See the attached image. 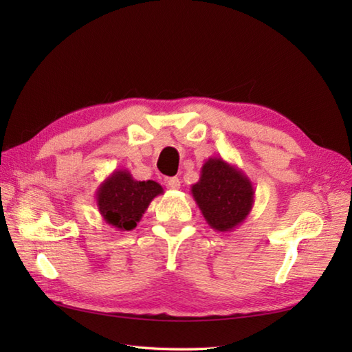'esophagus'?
<instances>
[{
    "instance_id": "34e87169",
    "label": "esophagus",
    "mask_w": 352,
    "mask_h": 352,
    "mask_svg": "<svg viewBox=\"0 0 352 352\" xmlns=\"http://www.w3.org/2000/svg\"><path fill=\"white\" fill-rule=\"evenodd\" d=\"M164 184H166V188L168 189H172V190H177V189H180V180H178V178H164Z\"/></svg>"
}]
</instances>
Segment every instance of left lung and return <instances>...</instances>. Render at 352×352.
Returning a JSON list of instances; mask_svg holds the SVG:
<instances>
[{
	"label": "left lung",
	"mask_w": 352,
	"mask_h": 352,
	"mask_svg": "<svg viewBox=\"0 0 352 352\" xmlns=\"http://www.w3.org/2000/svg\"><path fill=\"white\" fill-rule=\"evenodd\" d=\"M190 192L208 226L219 233H230L241 226L251 212L256 193L248 175L222 157L206 160Z\"/></svg>",
	"instance_id": "obj_1"
}]
</instances>
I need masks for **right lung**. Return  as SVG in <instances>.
Masks as SVG:
<instances>
[{
	"label": "right lung",
	"mask_w": 352,
	"mask_h": 352,
	"mask_svg": "<svg viewBox=\"0 0 352 352\" xmlns=\"http://www.w3.org/2000/svg\"><path fill=\"white\" fill-rule=\"evenodd\" d=\"M163 193L153 180H134L126 169H115L96 189V206L109 226L121 231L136 228L149 203Z\"/></svg>",
	"instance_id": "obj_1"
}]
</instances>
